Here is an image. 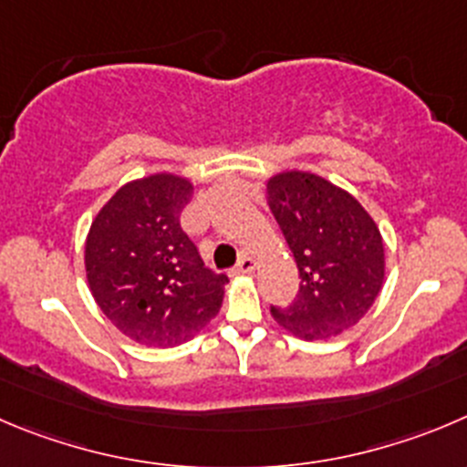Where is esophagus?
Instances as JSON below:
<instances>
[{
	"label": "esophagus",
	"instance_id": "esophagus-1",
	"mask_svg": "<svg viewBox=\"0 0 467 467\" xmlns=\"http://www.w3.org/2000/svg\"><path fill=\"white\" fill-rule=\"evenodd\" d=\"M254 268H256L254 259H250V256H243V259L238 261L236 268H234V275H250V273H254Z\"/></svg>",
	"mask_w": 467,
	"mask_h": 467
}]
</instances>
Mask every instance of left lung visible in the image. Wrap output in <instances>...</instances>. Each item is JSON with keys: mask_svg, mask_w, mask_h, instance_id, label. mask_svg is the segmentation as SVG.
<instances>
[{"mask_svg": "<svg viewBox=\"0 0 467 467\" xmlns=\"http://www.w3.org/2000/svg\"><path fill=\"white\" fill-rule=\"evenodd\" d=\"M265 202L300 270L296 300L270 309L277 326L305 341L332 339L358 326L385 279L374 217L344 188L303 170L270 176Z\"/></svg>", "mask_w": 467, "mask_h": 467, "instance_id": "obj_1", "label": "left lung"}]
</instances>
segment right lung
I'll return each instance as SVG.
<instances>
[{"label": "right lung", "mask_w": 467, "mask_h": 467, "mask_svg": "<svg viewBox=\"0 0 467 467\" xmlns=\"http://www.w3.org/2000/svg\"><path fill=\"white\" fill-rule=\"evenodd\" d=\"M192 194L194 185L171 171L128 181L98 211L87 234L88 291L135 344H185L222 307L229 279L203 265L181 229V213Z\"/></svg>", "instance_id": "obj_1"}]
</instances>
